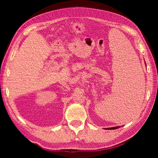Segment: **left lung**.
I'll return each mask as SVG.
<instances>
[{"label":"left lung","mask_w":158,"mask_h":158,"mask_svg":"<svg viewBox=\"0 0 158 158\" xmlns=\"http://www.w3.org/2000/svg\"><path fill=\"white\" fill-rule=\"evenodd\" d=\"M145 64H146V62H145ZM121 127L119 126H116V127H109V128H105V130H115V129H118V128H119Z\"/></svg>","instance_id":"8db88e82"}]
</instances>
